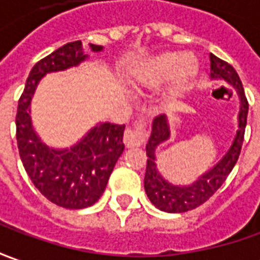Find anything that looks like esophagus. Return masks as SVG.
<instances>
[{"label": "esophagus", "instance_id": "34e87169", "mask_svg": "<svg viewBox=\"0 0 260 260\" xmlns=\"http://www.w3.org/2000/svg\"><path fill=\"white\" fill-rule=\"evenodd\" d=\"M148 138V129L145 122L142 119L137 121L131 128H126L123 134V142L126 147H139L142 145Z\"/></svg>", "mask_w": 260, "mask_h": 260}]
</instances>
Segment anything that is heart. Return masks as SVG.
<instances>
[{"instance_id": "b5f03b06", "label": "heart", "mask_w": 260, "mask_h": 260, "mask_svg": "<svg viewBox=\"0 0 260 260\" xmlns=\"http://www.w3.org/2000/svg\"><path fill=\"white\" fill-rule=\"evenodd\" d=\"M196 69V61L190 56L180 57L177 54H162L154 58L147 68L139 70L135 79L142 85L155 86L174 72L171 92H180L194 76Z\"/></svg>"}]
</instances>
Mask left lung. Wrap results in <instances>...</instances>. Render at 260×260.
Segmentation results:
<instances>
[{
  "mask_svg": "<svg viewBox=\"0 0 260 260\" xmlns=\"http://www.w3.org/2000/svg\"><path fill=\"white\" fill-rule=\"evenodd\" d=\"M210 73L213 79H224L229 83H232L236 87L237 93L240 96L239 131H237L236 138L228 151V154L221 158V161L213 167L209 173L202 175L199 178V181H196L188 187H175L173 184L167 183L166 180L157 173L155 148L170 137L166 116L158 115L152 122V132H151V137L147 144L148 159L144 187H145V192L149 197L151 203L159 210L168 211V213H184V211H190L204 204L214 192L219 190L221 184L226 181V178L232 173L233 167L236 166L239 155H240V149H242L243 138H245L247 111H249V103H247L242 80L232 64H229L228 61L221 60L211 53Z\"/></svg>",
  "mask_w": 260,
  "mask_h": 260,
  "instance_id": "obj_1",
  "label": "left lung"
}]
</instances>
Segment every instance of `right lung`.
<instances>
[{"label":"right lung","mask_w":260,"mask_h":260,"mask_svg":"<svg viewBox=\"0 0 260 260\" xmlns=\"http://www.w3.org/2000/svg\"><path fill=\"white\" fill-rule=\"evenodd\" d=\"M90 47L102 50L96 44ZM85 58L82 43L72 41L37 61L18 99L15 116L17 145L25 173L47 200L64 209H85L101 199L125 148V125L118 123L94 126L77 145L64 151L47 148L32 131L28 106L39 80L49 72L76 66Z\"/></svg>","instance_id":"1"}]
</instances>
